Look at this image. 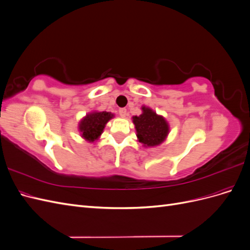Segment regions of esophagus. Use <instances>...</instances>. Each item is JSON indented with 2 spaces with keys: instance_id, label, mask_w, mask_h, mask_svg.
<instances>
[{
  "instance_id": "esophagus-1",
  "label": "esophagus",
  "mask_w": 250,
  "mask_h": 250,
  "mask_svg": "<svg viewBox=\"0 0 250 250\" xmlns=\"http://www.w3.org/2000/svg\"><path fill=\"white\" fill-rule=\"evenodd\" d=\"M119 115L122 117V118H125L127 116V110L126 108H120L119 109Z\"/></svg>"
}]
</instances>
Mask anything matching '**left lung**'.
I'll return each mask as SVG.
<instances>
[{"label":"left lung","instance_id":"obj_1","mask_svg":"<svg viewBox=\"0 0 250 250\" xmlns=\"http://www.w3.org/2000/svg\"><path fill=\"white\" fill-rule=\"evenodd\" d=\"M138 141L145 148L160 146L167 139L170 126L163 116L147 106H142L140 116L132 117Z\"/></svg>","mask_w":250,"mask_h":250}]
</instances>
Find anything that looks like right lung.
<instances>
[{
  "label": "right lung",
  "mask_w": 250,
  "mask_h": 250,
  "mask_svg": "<svg viewBox=\"0 0 250 250\" xmlns=\"http://www.w3.org/2000/svg\"><path fill=\"white\" fill-rule=\"evenodd\" d=\"M115 115L108 111H90L83 117L78 124V130L82 139L88 143H96L100 139L105 125Z\"/></svg>",
  "instance_id": "obj_1"
}]
</instances>
